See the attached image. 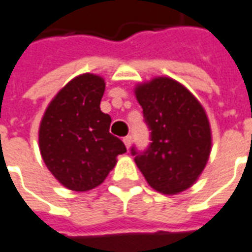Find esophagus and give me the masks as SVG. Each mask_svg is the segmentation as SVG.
I'll return each mask as SVG.
<instances>
[{"label": "esophagus", "instance_id": "34e87169", "mask_svg": "<svg viewBox=\"0 0 252 252\" xmlns=\"http://www.w3.org/2000/svg\"><path fill=\"white\" fill-rule=\"evenodd\" d=\"M123 142H124V144H126V149H129V146H131V142H132V136H131V135H128V136H126V138L123 139Z\"/></svg>", "mask_w": 252, "mask_h": 252}]
</instances>
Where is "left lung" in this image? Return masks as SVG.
Here are the masks:
<instances>
[{"label": "left lung", "mask_w": 252, "mask_h": 252, "mask_svg": "<svg viewBox=\"0 0 252 252\" xmlns=\"http://www.w3.org/2000/svg\"><path fill=\"white\" fill-rule=\"evenodd\" d=\"M135 95L153 140L142 154L132 149L139 170L149 186L163 195L192 187L212 151V128L202 103L168 76L136 84Z\"/></svg>", "instance_id": "left-lung-1"}]
</instances>
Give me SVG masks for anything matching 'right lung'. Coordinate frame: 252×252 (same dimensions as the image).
Instances as JSON below:
<instances>
[{"instance_id":"add662e5","label":"right lung","mask_w":252,"mask_h":252,"mask_svg":"<svg viewBox=\"0 0 252 252\" xmlns=\"http://www.w3.org/2000/svg\"><path fill=\"white\" fill-rule=\"evenodd\" d=\"M105 79L82 73L65 84L40 120L43 162L65 188L84 192L101 186L124 154L126 146L109 128L112 119L99 108Z\"/></svg>"}]
</instances>
